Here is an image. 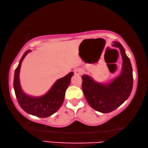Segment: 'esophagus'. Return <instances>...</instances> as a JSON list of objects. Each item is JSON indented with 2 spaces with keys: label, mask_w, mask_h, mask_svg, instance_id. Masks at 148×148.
<instances>
[{
  "label": "esophagus",
  "mask_w": 148,
  "mask_h": 148,
  "mask_svg": "<svg viewBox=\"0 0 148 148\" xmlns=\"http://www.w3.org/2000/svg\"><path fill=\"white\" fill-rule=\"evenodd\" d=\"M83 73V70L81 69H77L75 71V74L77 75H81Z\"/></svg>",
  "instance_id": "obj_1"
}]
</instances>
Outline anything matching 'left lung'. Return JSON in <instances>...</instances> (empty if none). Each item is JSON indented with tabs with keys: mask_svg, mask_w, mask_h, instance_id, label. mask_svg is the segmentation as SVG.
Wrapping results in <instances>:
<instances>
[{
	"mask_svg": "<svg viewBox=\"0 0 148 148\" xmlns=\"http://www.w3.org/2000/svg\"><path fill=\"white\" fill-rule=\"evenodd\" d=\"M113 46L119 48L122 56L123 69L120 76L108 84L96 83L88 75L82 76V88L87 101L94 110L103 113L111 112L124 103L133 86L132 68L129 58L120 42H113Z\"/></svg>",
	"mask_w": 148,
	"mask_h": 148,
	"instance_id": "obj_1",
	"label": "left lung"
}]
</instances>
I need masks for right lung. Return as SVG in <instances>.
<instances>
[{
	"label": "right lung",
	"instance_id": "1",
	"mask_svg": "<svg viewBox=\"0 0 148 148\" xmlns=\"http://www.w3.org/2000/svg\"><path fill=\"white\" fill-rule=\"evenodd\" d=\"M30 51L28 50L24 53L15 70L14 79V91L19 105L25 112L38 117H48L56 112L61 107L64 102L65 90L69 85L73 73H69L66 76L58 79L48 92L44 96L38 98L27 96L21 88L19 73L23 58Z\"/></svg>",
	"mask_w": 148,
	"mask_h": 148
}]
</instances>
